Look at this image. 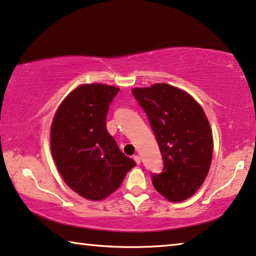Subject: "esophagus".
<instances>
[{
	"label": "esophagus",
	"mask_w": 256,
	"mask_h": 256,
	"mask_svg": "<svg viewBox=\"0 0 256 256\" xmlns=\"http://www.w3.org/2000/svg\"><path fill=\"white\" fill-rule=\"evenodd\" d=\"M133 160H134L136 164H140V162H141V158H140L139 155H134V156H133Z\"/></svg>",
	"instance_id": "obj_1"
}]
</instances>
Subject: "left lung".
I'll return each mask as SVG.
<instances>
[{
    "label": "left lung",
    "instance_id": "left-lung-1",
    "mask_svg": "<svg viewBox=\"0 0 256 256\" xmlns=\"http://www.w3.org/2000/svg\"><path fill=\"white\" fill-rule=\"evenodd\" d=\"M150 120L163 158L161 174H152L155 190L171 202L188 199L210 168L212 133L201 106L168 84L132 90Z\"/></svg>",
    "mask_w": 256,
    "mask_h": 256
}]
</instances>
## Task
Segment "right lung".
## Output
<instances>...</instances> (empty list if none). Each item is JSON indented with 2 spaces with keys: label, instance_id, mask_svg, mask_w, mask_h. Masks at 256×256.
<instances>
[{
  "label": "right lung",
  "instance_id": "1",
  "mask_svg": "<svg viewBox=\"0 0 256 256\" xmlns=\"http://www.w3.org/2000/svg\"><path fill=\"white\" fill-rule=\"evenodd\" d=\"M118 92L104 84L80 85L52 120L50 147L57 169L68 188L85 199L104 200L136 166L106 131L109 104Z\"/></svg>",
  "mask_w": 256,
  "mask_h": 256
}]
</instances>
